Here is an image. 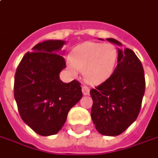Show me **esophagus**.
Listing matches in <instances>:
<instances>
[{
    "mask_svg": "<svg viewBox=\"0 0 158 158\" xmlns=\"http://www.w3.org/2000/svg\"><path fill=\"white\" fill-rule=\"evenodd\" d=\"M82 92L84 95H89V93H90V88L87 85H83Z\"/></svg>",
    "mask_w": 158,
    "mask_h": 158,
    "instance_id": "34e87169",
    "label": "esophagus"
}]
</instances>
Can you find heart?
Segmentation results:
<instances>
[{"label":"heart","instance_id":"1","mask_svg":"<svg viewBox=\"0 0 158 158\" xmlns=\"http://www.w3.org/2000/svg\"><path fill=\"white\" fill-rule=\"evenodd\" d=\"M117 57V49L113 44L87 42L73 49L68 66L73 73L77 70L83 72L87 82L98 85L112 74Z\"/></svg>","mask_w":158,"mask_h":158}]
</instances>
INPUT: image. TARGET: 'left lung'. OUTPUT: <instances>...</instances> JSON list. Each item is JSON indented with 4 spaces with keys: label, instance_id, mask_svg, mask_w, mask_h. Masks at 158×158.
I'll use <instances>...</instances> for the list:
<instances>
[{
    "label": "left lung",
    "instance_id": "left-lung-1",
    "mask_svg": "<svg viewBox=\"0 0 158 158\" xmlns=\"http://www.w3.org/2000/svg\"><path fill=\"white\" fill-rule=\"evenodd\" d=\"M107 40L121 45L114 38ZM144 90L139 59L130 48L118 49V64L113 73L90 91L93 100L90 116L98 133L105 136L123 133L139 114Z\"/></svg>",
    "mask_w": 158,
    "mask_h": 158
}]
</instances>
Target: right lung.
Returning <instances> with one entry per match:
<instances>
[{"instance_id":"right-lung-1","label":"right lung","mask_w":158,"mask_h":158,"mask_svg":"<svg viewBox=\"0 0 158 158\" xmlns=\"http://www.w3.org/2000/svg\"><path fill=\"white\" fill-rule=\"evenodd\" d=\"M65 44L48 40L37 44L27 52L16 69L14 98L25 124L42 136L60 131L67 121L68 111L83 96L80 83H63L60 71L66 61L60 55Z\"/></svg>"}]
</instances>
